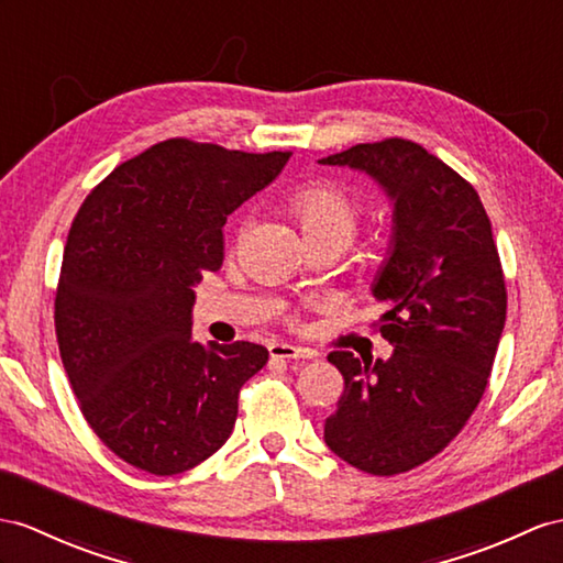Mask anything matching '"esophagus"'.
Segmentation results:
<instances>
[{
  "instance_id": "34e87169",
  "label": "esophagus",
  "mask_w": 563,
  "mask_h": 563,
  "mask_svg": "<svg viewBox=\"0 0 563 563\" xmlns=\"http://www.w3.org/2000/svg\"><path fill=\"white\" fill-rule=\"evenodd\" d=\"M269 355L272 358H284V361H308L314 353L294 344H284V341H274V344H269Z\"/></svg>"
}]
</instances>
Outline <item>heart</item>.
<instances>
[{
    "instance_id": "1",
    "label": "heart",
    "mask_w": 563,
    "mask_h": 563,
    "mask_svg": "<svg viewBox=\"0 0 563 563\" xmlns=\"http://www.w3.org/2000/svg\"><path fill=\"white\" fill-rule=\"evenodd\" d=\"M294 212L310 241L329 236L351 241L355 222H358V212H355V205L346 190L332 184H312L298 190L294 198ZM245 229H249V222L241 227V231Z\"/></svg>"
}]
</instances>
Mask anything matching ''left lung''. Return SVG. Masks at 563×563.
I'll use <instances>...</instances> for the list:
<instances>
[{"instance_id":"left-lung-1","label":"left lung","mask_w":563,"mask_h":563,"mask_svg":"<svg viewBox=\"0 0 563 563\" xmlns=\"http://www.w3.org/2000/svg\"><path fill=\"white\" fill-rule=\"evenodd\" d=\"M373 176L394 205L389 255L373 296L391 358L332 351L344 394L324 442L369 475L434 459L483 399L506 322V286L477 190L413 141L361 143L320 159Z\"/></svg>"}]
</instances>
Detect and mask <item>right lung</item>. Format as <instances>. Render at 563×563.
Segmentation results:
<instances>
[{
	"instance_id": "1",
	"label": "right lung",
	"mask_w": 563,
	"mask_h": 563,
	"mask_svg": "<svg viewBox=\"0 0 563 563\" xmlns=\"http://www.w3.org/2000/svg\"><path fill=\"white\" fill-rule=\"evenodd\" d=\"M289 157L169 139L119 164L80 205L54 327L80 413L135 468L190 471L234 430L239 391L269 353L196 341L194 286L222 267L227 214Z\"/></svg>"
}]
</instances>
